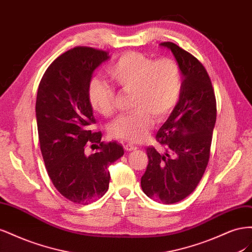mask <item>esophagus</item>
I'll return each instance as SVG.
<instances>
[{"instance_id": "obj_1", "label": "esophagus", "mask_w": 252, "mask_h": 252, "mask_svg": "<svg viewBox=\"0 0 252 252\" xmlns=\"http://www.w3.org/2000/svg\"><path fill=\"white\" fill-rule=\"evenodd\" d=\"M136 148V146H134V145H132V144H126V145H124V149L125 150H127V151H132V150H135Z\"/></svg>"}]
</instances>
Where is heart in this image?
I'll return each instance as SVG.
<instances>
[{"label":"heart","instance_id":"obj_1","mask_svg":"<svg viewBox=\"0 0 252 252\" xmlns=\"http://www.w3.org/2000/svg\"><path fill=\"white\" fill-rule=\"evenodd\" d=\"M108 75L124 94H131L133 112L121 116L109 125L111 136L122 141L139 143L149 134L154 119L164 120L178 103L182 75L175 61L164 58L154 61L136 51L123 53L108 69ZM88 101L101 116L114 111V90L100 80L88 86Z\"/></svg>","mask_w":252,"mask_h":252}]
</instances>
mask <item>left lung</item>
Segmentation results:
<instances>
[{"label":"left lung","mask_w":252,"mask_h":252,"mask_svg":"<svg viewBox=\"0 0 252 252\" xmlns=\"http://www.w3.org/2000/svg\"><path fill=\"white\" fill-rule=\"evenodd\" d=\"M173 53L182 73L180 98L159 128L164 154L146 149L148 165L141 179L144 193L163 204L182 201L199 184L207 167L217 102L209 75L199 60L171 42L159 44Z\"/></svg>","instance_id":"left-lung-1"}]
</instances>
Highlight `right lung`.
Masks as SVG:
<instances>
[{"label": "right lung", "mask_w": 252, "mask_h": 252, "mask_svg": "<svg viewBox=\"0 0 252 252\" xmlns=\"http://www.w3.org/2000/svg\"><path fill=\"white\" fill-rule=\"evenodd\" d=\"M108 52L74 47L49 65L40 82L35 116L41 152L47 173L67 200L86 205L103 196L109 187L108 167L124 155L117 142H101L93 132L95 123L88 101L94 71L109 59ZM99 151L88 156V144Z\"/></svg>", "instance_id": "obj_1"}]
</instances>
